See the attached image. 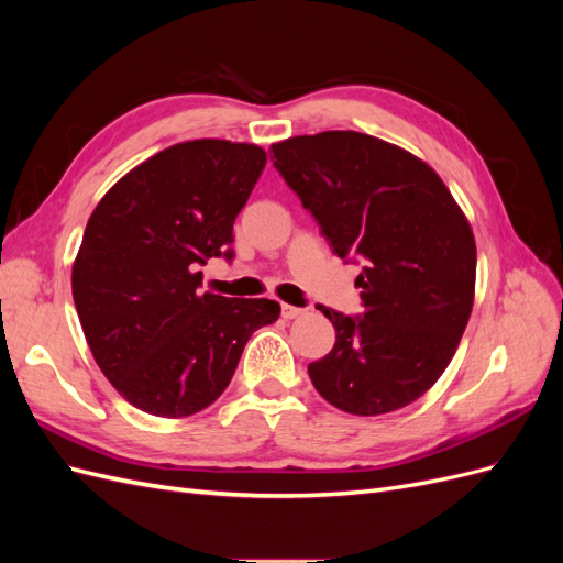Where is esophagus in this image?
<instances>
[{
  "mask_svg": "<svg viewBox=\"0 0 563 563\" xmlns=\"http://www.w3.org/2000/svg\"><path fill=\"white\" fill-rule=\"evenodd\" d=\"M305 310L302 308H296V305H282V317L284 319H296V317H302Z\"/></svg>",
  "mask_w": 563,
  "mask_h": 563,
  "instance_id": "34e87169",
  "label": "esophagus"
}]
</instances>
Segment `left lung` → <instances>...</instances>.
<instances>
[{
    "instance_id": "obj_1",
    "label": "left lung",
    "mask_w": 563,
    "mask_h": 563,
    "mask_svg": "<svg viewBox=\"0 0 563 563\" xmlns=\"http://www.w3.org/2000/svg\"><path fill=\"white\" fill-rule=\"evenodd\" d=\"M272 162L340 258H356L364 314L323 308L333 350L308 366L319 395L352 416L422 397L451 364L474 302L476 244L432 166L356 131L296 135Z\"/></svg>"
}]
</instances>
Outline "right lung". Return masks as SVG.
Listing matches in <instances>:
<instances>
[{"mask_svg": "<svg viewBox=\"0 0 563 563\" xmlns=\"http://www.w3.org/2000/svg\"><path fill=\"white\" fill-rule=\"evenodd\" d=\"M267 155L199 139L119 178L93 209L73 265V298L100 371L129 404L159 418L211 406L253 331L279 302L201 294L209 258H232L234 218Z\"/></svg>", "mask_w": 563, "mask_h": 563, "instance_id": "add662e5", "label": "right lung"}]
</instances>
